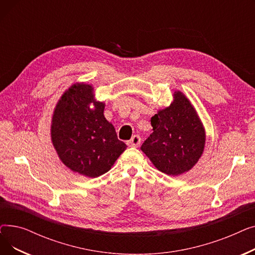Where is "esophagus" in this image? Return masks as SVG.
<instances>
[{
    "instance_id": "34e87169",
    "label": "esophagus",
    "mask_w": 255,
    "mask_h": 255,
    "mask_svg": "<svg viewBox=\"0 0 255 255\" xmlns=\"http://www.w3.org/2000/svg\"><path fill=\"white\" fill-rule=\"evenodd\" d=\"M139 144H140V137H139V135L132 136V138L128 141V145L129 146H134V148H136V146H138Z\"/></svg>"
}]
</instances>
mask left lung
I'll return each mask as SVG.
<instances>
[{"instance_id": "left-lung-1", "label": "left lung", "mask_w": 255, "mask_h": 255, "mask_svg": "<svg viewBox=\"0 0 255 255\" xmlns=\"http://www.w3.org/2000/svg\"><path fill=\"white\" fill-rule=\"evenodd\" d=\"M153 133L141 151L155 167L168 176L190 170L202 156L206 134L202 122L183 93L175 92L173 102L151 119Z\"/></svg>"}]
</instances>
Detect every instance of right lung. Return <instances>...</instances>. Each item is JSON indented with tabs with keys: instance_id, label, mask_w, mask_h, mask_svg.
Instances as JSON below:
<instances>
[{
	"instance_id": "1",
	"label": "right lung",
	"mask_w": 255,
	"mask_h": 255,
	"mask_svg": "<svg viewBox=\"0 0 255 255\" xmlns=\"http://www.w3.org/2000/svg\"><path fill=\"white\" fill-rule=\"evenodd\" d=\"M103 112L104 103L94 100L92 86L75 84L63 94L52 116L51 140L62 162L90 178L109 171L127 148Z\"/></svg>"
}]
</instances>
